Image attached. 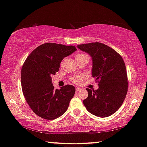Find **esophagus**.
I'll return each mask as SVG.
<instances>
[{
  "mask_svg": "<svg viewBox=\"0 0 147 147\" xmlns=\"http://www.w3.org/2000/svg\"><path fill=\"white\" fill-rule=\"evenodd\" d=\"M82 90V88H79V87H78V88H76V92H79V91H80V90Z\"/></svg>",
  "mask_w": 147,
  "mask_h": 147,
  "instance_id": "esophagus-1",
  "label": "esophagus"
}]
</instances>
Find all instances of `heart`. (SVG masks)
Segmentation results:
<instances>
[{
    "label": "heart",
    "instance_id": "b5f03b06",
    "mask_svg": "<svg viewBox=\"0 0 147 147\" xmlns=\"http://www.w3.org/2000/svg\"><path fill=\"white\" fill-rule=\"evenodd\" d=\"M82 55H84V54H78V55H77V56H76V57H79V56H81ZM82 79H83V76L82 75H78V76H74V77H72L71 81L74 82L75 84H79L82 82Z\"/></svg>",
    "mask_w": 147,
    "mask_h": 147
}]
</instances>
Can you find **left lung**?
I'll return each mask as SVG.
<instances>
[{
	"label": "left lung",
	"mask_w": 147,
	"mask_h": 147,
	"mask_svg": "<svg viewBox=\"0 0 147 147\" xmlns=\"http://www.w3.org/2000/svg\"><path fill=\"white\" fill-rule=\"evenodd\" d=\"M77 47L92 57V76L99 83L98 90L86 89L88 96L83 101L84 106L98 117L111 116L121 106L128 91L123 59L115 50L98 42L78 45Z\"/></svg>",
	"instance_id": "8db88e82"
}]
</instances>
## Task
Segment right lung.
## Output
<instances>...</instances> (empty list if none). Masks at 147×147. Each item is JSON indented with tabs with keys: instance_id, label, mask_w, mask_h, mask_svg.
<instances>
[{
	"instance_id": "obj_1",
	"label": "right lung",
	"mask_w": 147,
	"mask_h": 147,
	"mask_svg": "<svg viewBox=\"0 0 147 147\" xmlns=\"http://www.w3.org/2000/svg\"><path fill=\"white\" fill-rule=\"evenodd\" d=\"M76 50L72 45L47 43L34 49L25 60L21 69L23 93L30 108L40 117L54 120L67 110L76 88L66 85L54 89L51 76L59 71L63 58Z\"/></svg>"
}]
</instances>
